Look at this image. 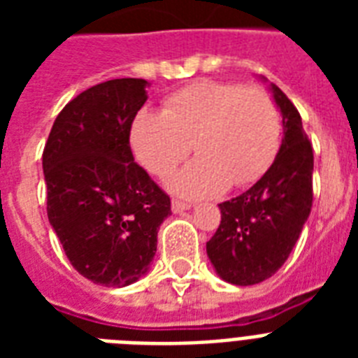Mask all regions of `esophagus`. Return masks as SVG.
<instances>
[{
  "instance_id": "34e87169",
  "label": "esophagus",
  "mask_w": 358,
  "mask_h": 358,
  "mask_svg": "<svg viewBox=\"0 0 358 358\" xmlns=\"http://www.w3.org/2000/svg\"><path fill=\"white\" fill-rule=\"evenodd\" d=\"M189 208H191L189 202L178 201V199H174V201H173V212H174V213L184 212V210H189Z\"/></svg>"
}]
</instances>
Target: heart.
I'll use <instances>...</instances> for the list:
<instances>
[{
    "instance_id": "heart-1",
    "label": "heart",
    "mask_w": 358,
    "mask_h": 358,
    "mask_svg": "<svg viewBox=\"0 0 358 358\" xmlns=\"http://www.w3.org/2000/svg\"><path fill=\"white\" fill-rule=\"evenodd\" d=\"M280 135L282 117L271 92L239 81H195L171 94L163 113L143 109L131 124L135 156L156 176L173 173L193 143L201 157L173 178L174 189L187 196L260 180L277 157Z\"/></svg>"
}]
</instances>
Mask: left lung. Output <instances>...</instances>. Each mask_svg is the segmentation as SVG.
<instances>
[{"label":"left lung","instance_id":"8db88e82","mask_svg":"<svg viewBox=\"0 0 358 358\" xmlns=\"http://www.w3.org/2000/svg\"><path fill=\"white\" fill-rule=\"evenodd\" d=\"M273 96L282 113L280 150L250 189L219 204L221 224L206 243L219 277L238 286L262 282L282 267L314 199V152L299 111L275 85Z\"/></svg>","mask_w":358,"mask_h":358}]
</instances>
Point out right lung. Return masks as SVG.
<instances>
[{"label":"right lung","instance_id":"add662e5","mask_svg":"<svg viewBox=\"0 0 358 358\" xmlns=\"http://www.w3.org/2000/svg\"><path fill=\"white\" fill-rule=\"evenodd\" d=\"M148 87L120 78L83 91L57 115L42 152L50 224L76 271L102 286H128L148 271L171 215V199L129 146Z\"/></svg>","mask_w":358,"mask_h":358}]
</instances>
